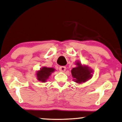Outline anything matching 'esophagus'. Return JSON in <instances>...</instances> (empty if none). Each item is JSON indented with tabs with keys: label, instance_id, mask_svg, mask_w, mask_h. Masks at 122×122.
<instances>
[{
	"label": "esophagus",
	"instance_id": "34e87169",
	"mask_svg": "<svg viewBox=\"0 0 122 122\" xmlns=\"http://www.w3.org/2000/svg\"><path fill=\"white\" fill-rule=\"evenodd\" d=\"M59 70L61 72H64L65 70H66V67L65 66L59 67Z\"/></svg>",
	"mask_w": 122,
	"mask_h": 122
}]
</instances>
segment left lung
Wrapping results in <instances>:
<instances>
[{
	"label": "left lung",
	"instance_id": "8db88e82",
	"mask_svg": "<svg viewBox=\"0 0 122 122\" xmlns=\"http://www.w3.org/2000/svg\"><path fill=\"white\" fill-rule=\"evenodd\" d=\"M76 66L71 70L73 80L77 84L85 82L92 77V70L85 65H82L79 61L76 62Z\"/></svg>",
	"mask_w": 122,
	"mask_h": 122
}]
</instances>
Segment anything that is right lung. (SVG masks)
<instances>
[{"mask_svg":"<svg viewBox=\"0 0 122 122\" xmlns=\"http://www.w3.org/2000/svg\"><path fill=\"white\" fill-rule=\"evenodd\" d=\"M55 69L53 68H47L46 66L42 67L40 70L37 71V79L39 81L46 82L52 73H53Z\"/></svg>","mask_w":122,"mask_h":122,"instance_id":"add662e5","label":"right lung"}]
</instances>
